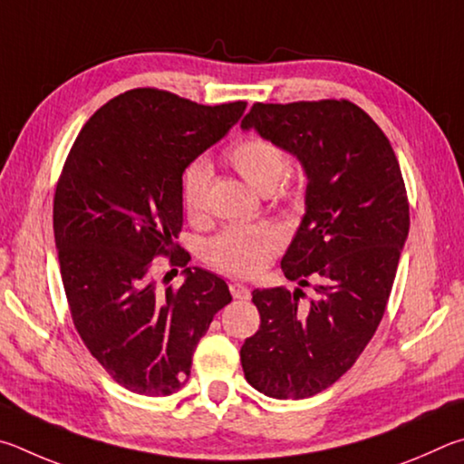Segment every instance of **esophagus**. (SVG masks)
I'll return each instance as SVG.
<instances>
[{
	"label": "esophagus",
	"instance_id": "obj_1",
	"mask_svg": "<svg viewBox=\"0 0 464 464\" xmlns=\"http://www.w3.org/2000/svg\"><path fill=\"white\" fill-rule=\"evenodd\" d=\"M230 294L234 299H248L250 297V289L242 283H230Z\"/></svg>",
	"mask_w": 464,
	"mask_h": 464
}]
</instances>
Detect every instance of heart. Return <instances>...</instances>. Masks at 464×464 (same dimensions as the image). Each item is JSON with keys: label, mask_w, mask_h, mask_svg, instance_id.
Returning a JSON list of instances; mask_svg holds the SVG:
<instances>
[{"label": "heart", "mask_w": 464, "mask_h": 464, "mask_svg": "<svg viewBox=\"0 0 464 464\" xmlns=\"http://www.w3.org/2000/svg\"><path fill=\"white\" fill-rule=\"evenodd\" d=\"M230 167L263 195L273 193L287 173V157L279 144L265 136H246L226 154ZM211 167L193 160L183 170L181 201L189 216L198 218L208 208ZM281 248V234L273 226H232L208 242V261L234 277H255Z\"/></svg>", "instance_id": "obj_1"}]
</instances>
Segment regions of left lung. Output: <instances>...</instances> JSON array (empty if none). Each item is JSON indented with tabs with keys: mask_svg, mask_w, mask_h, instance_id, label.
<instances>
[{
	"mask_svg": "<svg viewBox=\"0 0 464 464\" xmlns=\"http://www.w3.org/2000/svg\"><path fill=\"white\" fill-rule=\"evenodd\" d=\"M240 126L307 177L305 214L281 258L299 287L253 291L261 328L240 348L256 392L304 400L343 377L375 334L408 240V195L383 130L351 102L255 103ZM307 278L316 299L299 304Z\"/></svg>",
	"mask_w": 464,
	"mask_h": 464,
	"instance_id": "left-lung-1",
	"label": "left lung"
}]
</instances>
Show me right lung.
Returning a JSON list of instances; mask_svg holds the SVG:
<instances>
[{"label":"right lung","instance_id":"add662e5","mask_svg":"<svg viewBox=\"0 0 464 464\" xmlns=\"http://www.w3.org/2000/svg\"><path fill=\"white\" fill-rule=\"evenodd\" d=\"M246 102L199 105L142 87L113 97L81 130L54 193V242L72 324L110 377L140 395H170L199 338L232 302L218 275L185 266L177 291L150 277L175 255L183 170L227 134Z\"/></svg>","mask_w":464,"mask_h":464}]
</instances>
